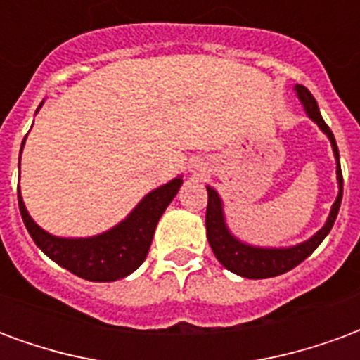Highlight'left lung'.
<instances>
[{"label":"left lung","mask_w":360,"mask_h":360,"mask_svg":"<svg viewBox=\"0 0 360 360\" xmlns=\"http://www.w3.org/2000/svg\"><path fill=\"white\" fill-rule=\"evenodd\" d=\"M297 93L298 101L307 112V116L316 126L322 129V134L330 139L333 159H335V180H338V198L333 201L330 209V215L320 231H316L310 238L290 244V246H257L252 242L242 240L240 236L231 231L229 221L225 215V203L219 195L215 188H207V213H205V229H207L209 246L213 250L215 257L221 262V266L226 267L229 271L246 277V279H267V277H277V275L287 274L292 267H297L300 262H304L312 252H314L322 240L330 234L331 226L335 223L341 205V195H343V178H341V167H339V151L335 137L331 129L326 126L318 103L308 91L307 86L295 85L292 89Z\"/></svg>","instance_id":"1"}]
</instances>
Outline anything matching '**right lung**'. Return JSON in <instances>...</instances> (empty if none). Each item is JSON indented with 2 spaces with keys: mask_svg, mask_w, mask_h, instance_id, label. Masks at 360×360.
Segmentation results:
<instances>
[{
  "mask_svg": "<svg viewBox=\"0 0 360 360\" xmlns=\"http://www.w3.org/2000/svg\"><path fill=\"white\" fill-rule=\"evenodd\" d=\"M42 104L44 101L40 103L37 112L42 108ZM25 141L27 137L22 139L21 153ZM19 168H21V159H19ZM184 180L180 174L167 184L145 193L139 203L120 223L93 236H56L44 231L30 217L29 209L22 201L21 186H19V209L30 238L58 266L65 267L68 271L86 281H118L134 274L145 262L159 219L165 213V209L170 205V201L174 200Z\"/></svg>",
  "mask_w": 360,
  "mask_h": 360,
  "instance_id": "1",
  "label": "right lung"
}]
</instances>
